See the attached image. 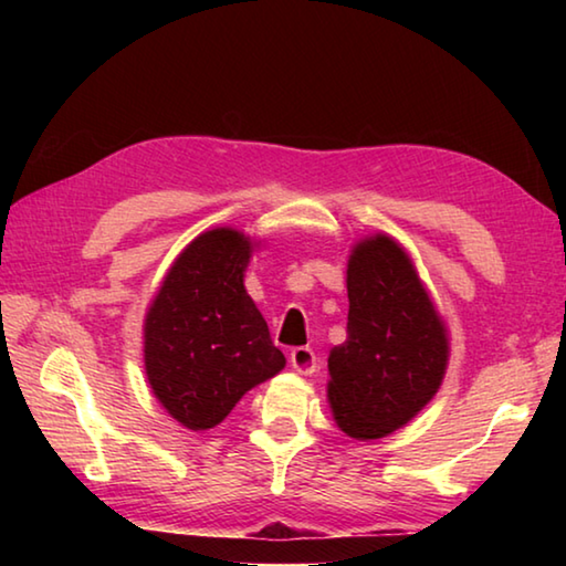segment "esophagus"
<instances>
[{
	"label": "esophagus",
	"instance_id": "34e87169",
	"mask_svg": "<svg viewBox=\"0 0 566 566\" xmlns=\"http://www.w3.org/2000/svg\"><path fill=\"white\" fill-rule=\"evenodd\" d=\"M290 364L294 371H300V375H312V371L317 369V354L310 347H296L290 354Z\"/></svg>",
	"mask_w": 566,
	"mask_h": 566
}]
</instances>
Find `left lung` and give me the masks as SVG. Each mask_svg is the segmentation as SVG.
Masks as SVG:
<instances>
[{"instance_id": "8db88e82", "label": "left lung", "mask_w": 566, "mask_h": 566, "mask_svg": "<svg viewBox=\"0 0 566 566\" xmlns=\"http://www.w3.org/2000/svg\"><path fill=\"white\" fill-rule=\"evenodd\" d=\"M347 339L332 347L327 399L359 442L409 424L442 387L449 329L405 247L385 232L354 242L347 260Z\"/></svg>"}]
</instances>
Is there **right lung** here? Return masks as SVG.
<instances>
[{
	"label": "right lung",
	"instance_id": "1",
	"mask_svg": "<svg viewBox=\"0 0 566 566\" xmlns=\"http://www.w3.org/2000/svg\"><path fill=\"white\" fill-rule=\"evenodd\" d=\"M262 247L242 229L214 227L181 249L145 314L151 395L191 432L222 424L249 389L284 369L244 272Z\"/></svg>",
	"mask_w": 566,
	"mask_h": 566
}]
</instances>
